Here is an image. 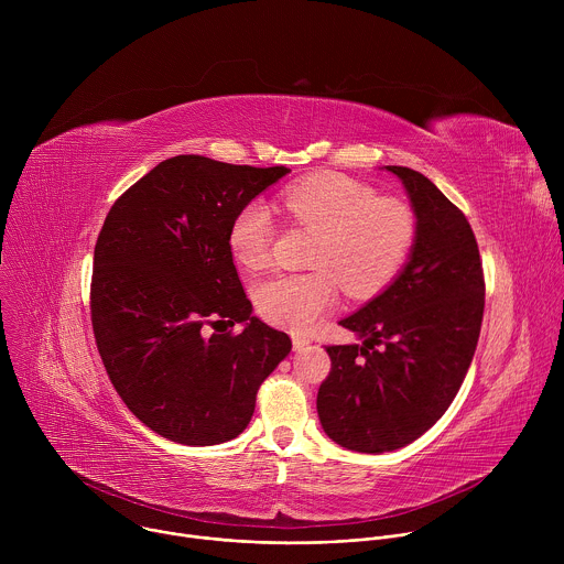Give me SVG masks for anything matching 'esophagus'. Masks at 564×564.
Returning a JSON list of instances; mask_svg holds the SVG:
<instances>
[{"label":"esophagus","instance_id":"1","mask_svg":"<svg viewBox=\"0 0 564 564\" xmlns=\"http://www.w3.org/2000/svg\"><path fill=\"white\" fill-rule=\"evenodd\" d=\"M310 344H312V339H310V337H305V335H294V337H292V346H294V350H305Z\"/></svg>","mask_w":564,"mask_h":564}]
</instances>
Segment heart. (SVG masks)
I'll return each instance as SVG.
<instances>
[{
  "label": "heart",
  "mask_w": 564,
  "mask_h": 564,
  "mask_svg": "<svg viewBox=\"0 0 564 564\" xmlns=\"http://www.w3.org/2000/svg\"><path fill=\"white\" fill-rule=\"evenodd\" d=\"M285 212L318 229L307 274H276L254 290L259 312L270 324L312 330L339 299L341 285L352 294L381 290L404 265L415 216L394 198L377 194L341 174H314L281 192ZM274 218L265 203L240 207L229 225V250L240 265L261 270L270 261Z\"/></svg>",
  "instance_id": "b5f03b06"
}]
</instances>
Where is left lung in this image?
Returning <instances> with one entry per match:
<instances>
[{"mask_svg": "<svg viewBox=\"0 0 564 564\" xmlns=\"http://www.w3.org/2000/svg\"><path fill=\"white\" fill-rule=\"evenodd\" d=\"M406 187L415 240L397 279L339 321L364 344L328 346L333 370L316 394L326 435L386 453L424 435L451 406L473 361L485 274L466 216L420 172L388 165Z\"/></svg>", "mask_w": 564, "mask_h": 564, "instance_id": "1", "label": "left lung"}]
</instances>
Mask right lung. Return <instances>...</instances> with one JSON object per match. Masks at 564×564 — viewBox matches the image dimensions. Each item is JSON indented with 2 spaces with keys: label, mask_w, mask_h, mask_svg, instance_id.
<instances>
[{
  "label": "right lung",
  "mask_w": 564,
  "mask_h": 564,
  "mask_svg": "<svg viewBox=\"0 0 564 564\" xmlns=\"http://www.w3.org/2000/svg\"><path fill=\"white\" fill-rule=\"evenodd\" d=\"M285 174L174 155L107 214L91 279L98 352L127 409L165 440L212 446L243 433L292 348L252 316L227 240L236 212ZM236 323L238 336L226 330Z\"/></svg>",
  "instance_id": "obj_1"
}]
</instances>
